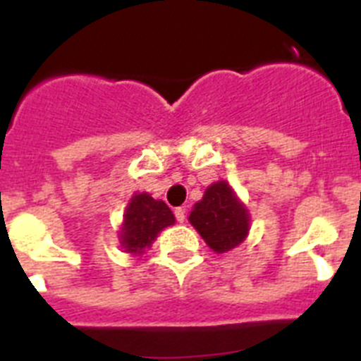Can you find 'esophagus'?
<instances>
[{"label": "esophagus", "instance_id": "esophagus-1", "mask_svg": "<svg viewBox=\"0 0 361 361\" xmlns=\"http://www.w3.org/2000/svg\"><path fill=\"white\" fill-rule=\"evenodd\" d=\"M175 219H177L178 222H184V219H186V209L175 208Z\"/></svg>", "mask_w": 361, "mask_h": 361}]
</instances>
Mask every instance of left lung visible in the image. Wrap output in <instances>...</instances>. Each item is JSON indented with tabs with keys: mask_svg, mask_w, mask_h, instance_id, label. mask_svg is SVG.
Listing matches in <instances>:
<instances>
[{
	"mask_svg": "<svg viewBox=\"0 0 361 361\" xmlns=\"http://www.w3.org/2000/svg\"><path fill=\"white\" fill-rule=\"evenodd\" d=\"M188 219L215 253L231 251L250 233V213L226 180L204 191Z\"/></svg>",
	"mask_w": 361,
	"mask_h": 361,
	"instance_id": "obj_1",
	"label": "left lung"
}]
</instances>
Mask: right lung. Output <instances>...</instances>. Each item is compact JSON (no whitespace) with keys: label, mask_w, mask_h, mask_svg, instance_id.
<instances>
[{"label":"right lung","mask_w":361,"mask_h":361,"mask_svg":"<svg viewBox=\"0 0 361 361\" xmlns=\"http://www.w3.org/2000/svg\"><path fill=\"white\" fill-rule=\"evenodd\" d=\"M173 224V213L162 200H155L148 193H135L124 212L121 245L126 253L142 255L162 229Z\"/></svg>","instance_id":"add662e5"}]
</instances>
